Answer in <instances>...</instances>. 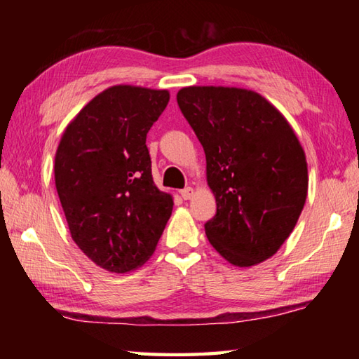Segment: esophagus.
Segmentation results:
<instances>
[{
  "mask_svg": "<svg viewBox=\"0 0 359 359\" xmlns=\"http://www.w3.org/2000/svg\"><path fill=\"white\" fill-rule=\"evenodd\" d=\"M180 196L184 198L185 201H187V199H191V198H193V188H191V187H187V188H184V190L180 191Z\"/></svg>",
  "mask_w": 359,
  "mask_h": 359,
  "instance_id": "obj_1",
  "label": "esophagus"
}]
</instances>
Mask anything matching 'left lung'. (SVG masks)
Instances as JSON below:
<instances>
[{"mask_svg": "<svg viewBox=\"0 0 359 359\" xmlns=\"http://www.w3.org/2000/svg\"><path fill=\"white\" fill-rule=\"evenodd\" d=\"M177 104L201 142L217 214L212 247L239 267L271 258L294 229L307 198L306 154L283 115L234 87H185Z\"/></svg>", "mask_w": 359, "mask_h": 359, "instance_id": "obj_1", "label": "left lung"}]
</instances>
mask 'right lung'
I'll return each instance as SVG.
<instances>
[{"instance_id":"1","label":"right lung","mask_w":359,"mask_h":359,"mask_svg":"<svg viewBox=\"0 0 359 359\" xmlns=\"http://www.w3.org/2000/svg\"><path fill=\"white\" fill-rule=\"evenodd\" d=\"M168 102V90L114 85L76 115L58 144L53 171L71 238L109 272L142 266L172 214L145 145Z\"/></svg>"}]
</instances>
